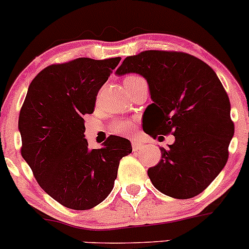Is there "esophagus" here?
<instances>
[{
    "instance_id": "1",
    "label": "esophagus",
    "mask_w": 249,
    "mask_h": 249,
    "mask_svg": "<svg viewBox=\"0 0 249 249\" xmlns=\"http://www.w3.org/2000/svg\"><path fill=\"white\" fill-rule=\"evenodd\" d=\"M131 143H132V149H134V151H140V149L143 147V143L140 141H137V140H132Z\"/></svg>"
}]
</instances>
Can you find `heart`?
<instances>
[{"instance_id": "1", "label": "heart", "mask_w": 249, "mask_h": 249, "mask_svg": "<svg viewBox=\"0 0 249 249\" xmlns=\"http://www.w3.org/2000/svg\"><path fill=\"white\" fill-rule=\"evenodd\" d=\"M139 79L141 78L136 75H129L124 79V84L129 83V81L139 80ZM132 127H134V125H132L131 122H127V120H119V122H115L114 124L112 125V131L118 135H129L130 132L132 131Z\"/></svg>"}]
</instances>
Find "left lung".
Instances as JSON below:
<instances>
[{
	"label": "left lung",
	"instance_id": "1",
	"mask_svg": "<svg viewBox=\"0 0 249 249\" xmlns=\"http://www.w3.org/2000/svg\"><path fill=\"white\" fill-rule=\"evenodd\" d=\"M129 73L146 79L153 101L144 110L143 131L153 139L175 136L147 171L152 183L173 198L197 196L225 166L235 132L223 84L203 60L176 51L149 50L126 57L115 74Z\"/></svg>",
	"mask_w": 249,
	"mask_h": 249
}]
</instances>
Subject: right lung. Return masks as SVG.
<instances>
[{"mask_svg":"<svg viewBox=\"0 0 249 249\" xmlns=\"http://www.w3.org/2000/svg\"><path fill=\"white\" fill-rule=\"evenodd\" d=\"M120 57L52 64L31 81L19 113L21 157L41 189L67 208L91 209L112 192L119 161L132 152L127 139L110 135L90 149L84 115Z\"/></svg>","mask_w":249,"mask_h":249,"instance_id":"obj_1","label":"right lung"}]
</instances>
